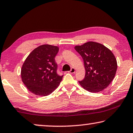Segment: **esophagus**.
I'll return each mask as SVG.
<instances>
[{
    "instance_id": "esophagus-1",
    "label": "esophagus",
    "mask_w": 133,
    "mask_h": 133,
    "mask_svg": "<svg viewBox=\"0 0 133 133\" xmlns=\"http://www.w3.org/2000/svg\"><path fill=\"white\" fill-rule=\"evenodd\" d=\"M75 71H76V70H75V68H71V70H70V71H69V72H70V73H75Z\"/></svg>"
}]
</instances>
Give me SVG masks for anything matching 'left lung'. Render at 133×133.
<instances>
[{
  "instance_id": "obj_1",
  "label": "left lung",
  "mask_w": 133,
  "mask_h": 133,
  "mask_svg": "<svg viewBox=\"0 0 133 133\" xmlns=\"http://www.w3.org/2000/svg\"><path fill=\"white\" fill-rule=\"evenodd\" d=\"M83 58L86 74L79 83L90 92H99L112 81L117 69V63L110 50L102 44L89 41L75 47Z\"/></svg>"
}]
</instances>
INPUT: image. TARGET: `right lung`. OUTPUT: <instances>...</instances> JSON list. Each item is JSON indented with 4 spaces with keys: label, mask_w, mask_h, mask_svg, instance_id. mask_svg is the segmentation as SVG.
Here are the masks:
<instances>
[{
    "label": "right lung",
    "mask_w": 133,
    "mask_h": 133,
    "mask_svg": "<svg viewBox=\"0 0 133 133\" xmlns=\"http://www.w3.org/2000/svg\"><path fill=\"white\" fill-rule=\"evenodd\" d=\"M59 48L45 44L35 48L22 65L21 77L29 91L39 96L51 94L62 81L57 73L55 57Z\"/></svg>",
    "instance_id": "right-lung-1"
}]
</instances>
